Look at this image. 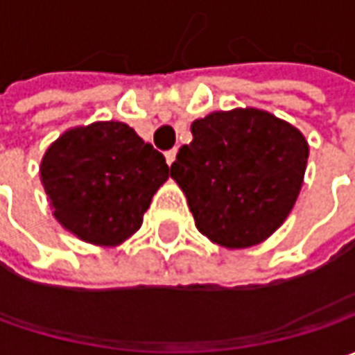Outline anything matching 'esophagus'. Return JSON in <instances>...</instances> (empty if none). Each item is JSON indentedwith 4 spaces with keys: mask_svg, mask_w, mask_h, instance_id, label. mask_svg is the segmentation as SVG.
I'll return each mask as SVG.
<instances>
[{
    "mask_svg": "<svg viewBox=\"0 0 355 355\" xmlns=\"http://www.w3.org/2000/svg\"><path fill=\"white\" fill-rule=\"evenodd\" d=\"M175 156H178V148H173L170 152H166V162H168V166H171L173 162H175Z\"/></svg>",
    "mask_w": 355,
    "mask_h": 355,
    "instance_id": "1",
    "label": "esophagus"
}]
</instances>
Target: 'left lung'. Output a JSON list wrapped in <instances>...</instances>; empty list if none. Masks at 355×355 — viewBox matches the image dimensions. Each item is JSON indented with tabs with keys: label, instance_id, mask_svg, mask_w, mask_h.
I'll return each mask as SVG.
<instances>
[{
	"label": "left lung",
	"instance_id": "left-lung-1",
	"mask_svg": "<svg viewBox=\"0 0 355 355\" xmlns=\"http://www.w3.org/2000/svg\"><path fill=\"white\" fill-rule=\"evenodd\" d=\"M193 140L171 164L196 225L213 243L245 249L270 237L300 193L304 136L265 110L213 112L191 124Z\"/></svg>",
	"mask_w": 355,
	"mask_h": 355
}]
</instances>
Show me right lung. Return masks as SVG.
I'll return each instance as SVG.
<instances>
[{
    "instance_id": "right-lung-1",
    "label": "right lung",
    "mask_w": 355,
    "mask_h": 355,
    "mask_svg": "<svg viewBox=\"0 0 355 355\" xmlns=\"http://www.w3.org/2000/svg\"><path fill=\"white\" fill-rule=\"evenodd\" d=\"M170 175L162 152L128 124L112 120L64 132L41 162L55 217L94 245H118L136 233Z\"/></svg>"
}]
</instances>
